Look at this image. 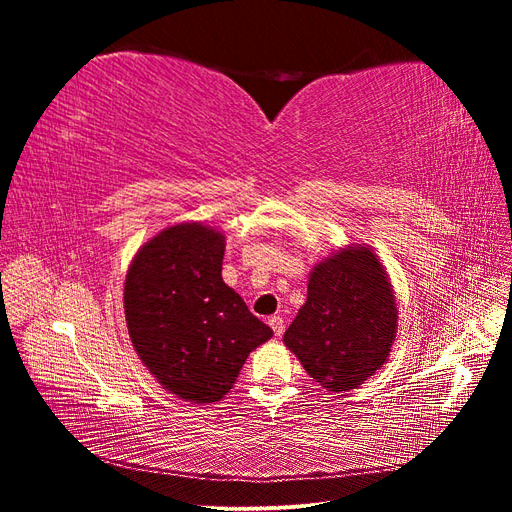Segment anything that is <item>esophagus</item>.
<instances>
[{
    "instance_id": "34e87169",
    "label": "esophagus",
    "mask_w": 512,
    "mask_h": 512,
    "mask_svg": "<svg viewBox=\"0 0 512 512\" xmlns=\"http://www.w3.org/2000/svg\"><path fill=\"white\" fill-rule=\"evenodd\" d=\"M269 324H271V329H273V333L277 335V337H280L282 333H284V318H280V316H271L269 318Z\"/></svg>"
}]
</instances>
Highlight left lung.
<instances>
[{
  "mask_svg": "<svg viewBox=\"0 0 512 512\" xmlns=\"http://www.w3.org/2000/svg\"><path fill=\"white\" fill-rule=\"evenodd\" d=\"M374 247H337L309 271L307 299L284 333L286 348L329 393H346L389 361L399 316Z\"/></svg>",
  "mask_w": 512,
  "mask_h": 512,
  "instance_id": "obj_1",
  "label": "left lung"
}]
</instances>
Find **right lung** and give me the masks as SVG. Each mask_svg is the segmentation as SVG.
<instances>
[{
    "label": "right lung",
    "mask_w": 512,
    "mask_h": 512,
    "mask_svg": "<svg viewBox=\"0 0 512 512\" xmlns=\"http://www.w3.org/2000/svg\"><path fill=\"white\" fill-rule=\"evenodd\" d=\"M224 250V232L207 222L166 226L138 247L123 284L138 359L190 404L220 401L250 352L273 335L222 280Z\"/></svg>",
    "instance_id": "right-lung-1"
}]
</instances>
